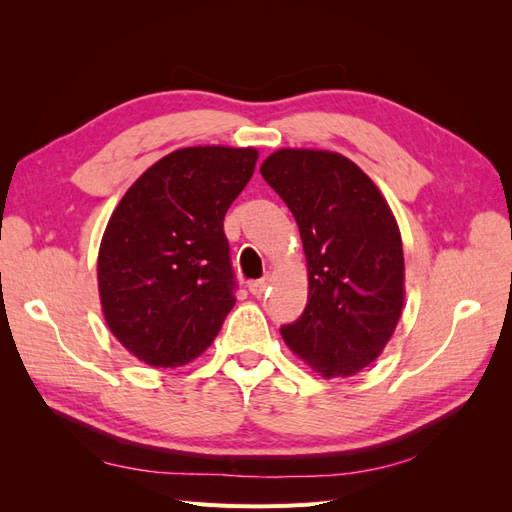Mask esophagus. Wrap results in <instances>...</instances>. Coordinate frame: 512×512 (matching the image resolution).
<instances>
[{"label": "esophagus", "instance_id": "obj_1", "mask_svg": "<svg viewBox=\"0 0 512 512\" xmlns=\"http://www.w3.org/2000/svg\"><path fill=\"white\" fill-rule=\"evenodd\" d=\"M267 288H269V277H262V280L250 282V292L254 294V297H262Z\"/></svg>", "mask_w": 512, "mask_h": 512}]
</instances>
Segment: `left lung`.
<instances>
[{
    "label": "left lung",
    "mask_w": 512,
    "mask_h": 512,
    "mask_svg": "<svg viewBox=\"0 0 512 512\" xmlns=\"http://www.w3.org/2000/svg\"><path fill=\"white\" fill-rule=\"evenodd\" d=\"M260 175L297 220L307 260V305L282 327L286 346L322 378L374 363L404 309L406 265L395 215L342 153L277 149Z\"/></svg>",
    "instance_id": "obj_1"
}]
</instances>
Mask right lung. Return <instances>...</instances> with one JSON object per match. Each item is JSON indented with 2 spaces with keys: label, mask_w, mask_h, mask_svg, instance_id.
<instances>
[{
  "label": "right lung",
  "mask_w": 512,
  "mask_h": 512,
  "mask_svg": "<svg viewBox=\"0 0 512 512\" xmlns=\"http://www.w3.org/2000/svg\"><path fill=\"white\" fill-rule=\"evenodd\" d=\"M254 147H183L138 177L98 252L102 314L138 361L198 359L235 307L224 215L254 175Z\"/></svg>",
  "instance_id": "1"
}]
</instances>
